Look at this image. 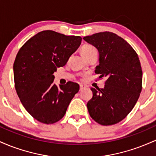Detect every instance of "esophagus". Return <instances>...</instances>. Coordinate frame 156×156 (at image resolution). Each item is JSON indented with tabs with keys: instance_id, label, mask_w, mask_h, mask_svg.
<instances>
[{
	"instance_id": "obj_1",
	"label": "esophagus",
	"mask_w": 156,
	"mask_h": 156,
	"mask_svg": "<svg viewBox=\"0 0 156 156\" xmlns=\"http://www.w3.org/2000/svg\"><path fill=\"white\" fill-rule=\"evenodd\" d=\"M86 88V86H84V85H82V84H80V90L81 91L82 89H85Z\"/></svg>"
}]
</instances>
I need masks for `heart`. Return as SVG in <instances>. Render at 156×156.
<instances>
[{"instance_id": "obj_1", "label": "heart", "mask_w": 156, "mask_h": 156, "mask_svg": "<svg viewBox=\"0 0 156 156\" xmlns=\"http://www.w3.org/2000/svg\"><path fill=\"white\" fill-rule=\"evenodd\" d=\"M81 52L83 55L89 54V53H94V52H97L96 48L94 46L90 45V44H85L81 48Z\"/></svg>"}]
</instances>
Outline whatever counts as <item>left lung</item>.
<instances>
[{
  "label": "left lung",
  "mask_w": 156,
  "mask_h": 156,
  "mask_svg": "<svg viewBox=\"0 0 156 156\" xmlns=\"http://www.w3.org/2000/svg\"><path fill=\"white\" fill-rule=\"evenodd\" d=\"M99 52L95 73L106 77L103 89L92 88L87 103L89 115L102 125L117 124L126 117L139 99L142 70L137 53L124 39L105 31L83 38Z\"/></svg>",
  "instance_id": "left-lung-1"
}]
</instances>
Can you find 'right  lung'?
<instances>
[{
  "instance_id": "add662e5",
  "label": "right lung",
  "mask_w": 156,
  "mask_h": 156,
  "mask_svg": "<svg viewBox=\"0 0 156 156\" xmlns=\"http://www.w3.org/2000/svg\"><path fill=\"white\" fill-rule=\"evenodd\" d=\"M81 40L79 36L47 30L28 39L17 53L13 66L16 92L26 110L40 122L59 121L79 91V85L71 81L57 87L53 73L67 64Z\"/></svg>"
}]
</instances>
